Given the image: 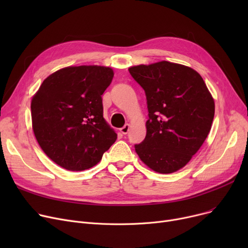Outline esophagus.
Masks as SVG:
<instances>
[{
    "label": "esophagus",
    "mask_w": 248,
    "mask_h": 248,
    "mask_svg": "<svg viewBox=\"0 0 248 248\" xmlns=\"http://www.w3.org/2000/svg\"><path fill=\"white\" fill-rule=\"evenodd\" d=\"M129 127H131V125H129L128 124H125L123 127H121V128H120V131H121V133H122V134L126 135V134L128 133V131H129Z\"/></svg>",
    "instance_id": "1"
}]
</instances>
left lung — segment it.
Here are the masks:
<instances>
[{"label": "left lung", "instance_id": "obj_1", "mask_svg": "<svg viewBox=\"0 0 248 248\" xmlns=\"http://www.w3.org/2000/svg\"><path fill=\"white\" fill-rule=\"evenodd\" d=\"M145 90L147 135L135 145L140 159L155 172L174 173L187 165L209 134L215 104L201 75L161 61L128 68Z\"/></svg>", "mask_w": 248, "mask_h": 248}]
</instances>
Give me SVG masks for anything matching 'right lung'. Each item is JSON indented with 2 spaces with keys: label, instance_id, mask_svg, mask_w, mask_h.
<instances>
[{
  "label": "right lung",
  "instance_id": "obj_1",
  "mask_svg": "<svg viewBox=\"0 0 248 248\" xmlns=\"http://www.w3.org/2000/svg\"><path fill=\"white\" fill-rule=\"evenodd\" d=\"M113 77L109 67L81 65L49 75L31 101L32 126L48 157L69 171L95 166L117 135L103 119L102 98Z\"/></svg>",
  "mask_w": 248,
  "mask_h": 248
}]
</instances>
